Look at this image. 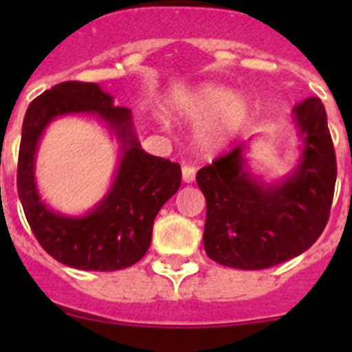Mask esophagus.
Segmentation results:
<instances>
[{
    "instance_id": "obj_1",
    "label": "esophagus",
    "mask_w": 352,
    "mask_h": 352,
    "mask_svg": "<svg viewBox=\"0 0 352 352\" xmlns=\"http://www.w3.org/2000/svg\"><path fill=\"white\" fill-rule=\"evenodd\" d=\"M182 179L186 184H192L194 179H196V168L194 166H182Z\"/></svg>"
}]
</instances>
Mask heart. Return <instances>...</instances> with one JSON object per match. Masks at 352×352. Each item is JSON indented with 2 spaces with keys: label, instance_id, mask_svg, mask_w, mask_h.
I'll return each mask as SVG.
<instances>
[{
  "label": "heart",
  "instance_id": "heart-1",
  "mask_svg": "<svg viewBox=\"0 0 352 352\" xmlns=\"http://www.w3.org/2000/svg\"><path fill=\"white\" fill-rule=\"evenodd\" d=\"M170 110L180 119L199 122L194 144L202 155H216L228 148L254 116L248 97L219 83L196 85L173 98Z\"/></svg>",
  "mask_w": 352,
  "mask_h": 352
}]
</instances>
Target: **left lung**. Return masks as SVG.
Returning <instances> with one entry per match:
<instances>
[{"instance_id": "left-lung-1", "label": "left lung", "mask_w": 352, "mask_h": 352, "mask_svg": "<svg viewBox=\"0 0 352 352\" xmlns=\"http://www.w3.org/2000/svg\"><path fill=\"white\" fill-rule=\"evenodd\" d=\"M301 143L298 165L267 184L248 166V144L197 172L206 197L204 248L218 264L243 271L289 261L317 242L329 221L337 165L327 113L318 97L293 109Z\"/></svg>"}]
</instances>
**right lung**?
<instances>
[{
	"label": "right lung",
	"mask_w": 352,
	"mask_h": 352,
	"mask_svg": "<svg viewBox=\"0 0 352 352\" xmlns=\"http://www.w3.org/2000/svg\"><path fill=\"white\" fill-rule=\"evenodd\" d=\"M69 113L94 115L108 124L121 160L104 199L87 215L56 213L40 199L34 155L45 127ZM180 165L141 148L131 110L116 107L97 83L65 81L38 95L25 113L16 187L35 239L51 257L81 271H119L143 258L162 206L179 190Z\"/></svg>",
	"instance_id": "1"
}]
</instances>
